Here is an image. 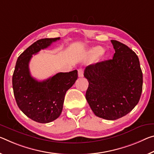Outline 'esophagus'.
<instances>
[{
	"instance_id": "34e87169",
	"label": "esophagus",
	"mask_w": 154,
	"mask_h": 154,
	"mask_svg": "<svg viewBox=\"0 0 154 154\" xmlns=\"http://www.w3.org/2000/svg\"><path fill=\"white\" fill-rule=\"evenodd\" d=\"M78 76L79 77H82L84 76V70H83L82 68H79V69L78 70Z\"/></svg>"
}]
</instances>
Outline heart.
Instances as JSON below:
<instances>
[{"label":"heart","mask_w":154,"mask_h":154,"mask_svg":"<svg viewBox=\"0 0 154 154\" xmlns=\"http://www.w3.org/2000/svg\"><path fill=\"white\" fill-rule=\"evenodd\" d=\"M104 48L101 47V46H97L92 48L89 51V57L90 59L94 60L96 58L99 57L100 55H101L104 53Z\"/></svg>","instance_id":"heart-1"}]
</instances>
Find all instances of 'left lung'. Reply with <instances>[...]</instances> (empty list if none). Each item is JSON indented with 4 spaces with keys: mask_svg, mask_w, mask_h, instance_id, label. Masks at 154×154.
Here are the masks:
<instances>
[{
    "mask_svg": "<svg viewBox=\"0 0 154 154\" xmlns=\"http://www.w3.org/2000/svg\"><path fill=\"white\" fill-rule=\"evenodd\" d=\"M113 58L90 64L84 70L89 82L86 99L95 115L106 120L125 116L138 104L143 72L138 56L128 46L111 40Z\"/></svg>",
    "mask_w": 154,
    "mask_h": 154,
    "instance_id": "8db88e82",
    "label": "left lung"
}]
</instances>
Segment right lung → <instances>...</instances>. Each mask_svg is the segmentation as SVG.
<instances>
[{
	"mask_svg": "<svg viewBox=\"0 0 154 154\" xmlns=\"http://www.w3.org/2000/svg\"><path fill=\"white\" fill-rule=\"evenodd\" d=\"M60 39H41L29 46L17 60L12 77L14 94L18 108L38 123H50L60 116L66 92L78 77L77 70L57 73L42 82L31 75L29 64L32 55Z\"/></svg>",
	"mask_w": 154,
	"mask_h": 154,
	"instance_id": "add662e5",
	"label": "right lung"
}]
</instances>
